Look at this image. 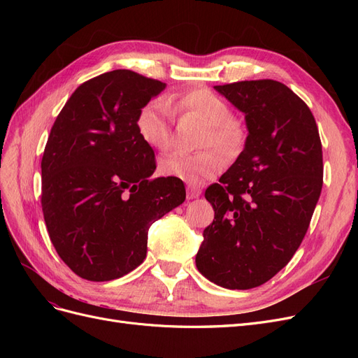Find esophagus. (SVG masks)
Wrapping results in <instances>:
<instances>
[{
  "label": "esophagus",
  "mask_w": 358,
  "mask_h": 358,
  "mask_svg": "<svg viewBox=\"0 0 358 358\" xmlns=\"http://www.w3.org/2000/svg\"><path fill=\"white\" fill-rule=\"evenodd\" d=\"M200 194H201L200 188L194 187V185H188V187H187V199H188V200L200 197Z\"/></svg>",
  "instance_id": "1"
}]
</instances>
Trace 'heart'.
<instances>
[{
	"label": "heart",
	"instance_id": "obj_1",
	"mask_svg": "<svg viewBox=\"0 0 358 358\" xmlns=\"http://www.w3.org/2000/svg\"><path fill=\"white\" fill-rule=\"evenodd\" d=\"M192 115L206 125L201 148H215L225 158H236L246 143V127L231 115V107L222 96L206 88L167 95L152 100L138 110L136 128L140 138L152 149L166 150L171 143L175 115ZM224 167L222 157L215 150L199 154L171 152L159 159V171L189 185H201L215 178Z\"/></svg>",
	"mask_w": 358,
	"mask_h": 358
}]
</instances>
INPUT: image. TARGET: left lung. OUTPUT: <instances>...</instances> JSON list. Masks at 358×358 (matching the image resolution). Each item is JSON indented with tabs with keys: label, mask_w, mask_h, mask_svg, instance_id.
Returning <instances> with one entry per match:
<instances>
[{
	"label": "left lung",
	"mask_w": 358,
	"mask_h": 358,
	"mask_svg": "<svg viewBox=\"0 0 358 358\" xmlns=\"http://www.w3.org/2000/svg\"><path fill=\"white\" fill-rule=\"evenodd\" d=\"M245 115V148L204 197L215 210L196 255L199 272L229 289L263 285L305 237L322 188V146L312 112L276 80L213 86Z\"/></svg>",
	"instance_id": "1"
}]
</instances>
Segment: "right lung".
<instances>
[{
    "label": "right lung",
    "instance_id": "obj_1",
    "mask_svg": "<svg viewBox=\"0 0 358 358\" xmlns=\"http://www.w3.org/2000/svg\"><path fill=\"white\" fill-rule=\"evenodd\" d=\"M164 88L131 70L100 74L71 94L50 129L43 215L58 255L83 279L112 280L142 264L149 227L185 201L180 179H149L155 154L136 128Z\"/></svg>",
    "mask_w": 358,
    "mask_h": 358
}]
</instances>
